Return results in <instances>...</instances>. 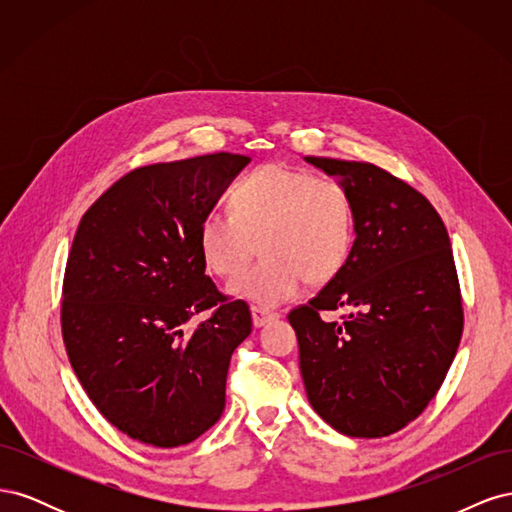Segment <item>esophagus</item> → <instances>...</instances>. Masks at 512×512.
<instances>
[{"instance_id": "esophagus-1", "label": "esophagus", "mask_w": 512, "mask_h": 512, "mask_svg": "<svg viewBox=\"0 0 512 512\" xmlns=\"http://www.w3.org/2000/svg\"><path fill=\"white\" fill-rule=\"evenodd\" d=\"M275 318H277V314H275V312H269V309L252 307V322H254V327H256V329L265 327L267 322H271V320H275Z\"/></svg>"}]
</instances>
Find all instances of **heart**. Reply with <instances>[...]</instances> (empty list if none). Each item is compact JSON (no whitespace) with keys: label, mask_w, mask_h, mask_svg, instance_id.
<instances>
[{"label":"heart","mask_w":512,"mask_h":512,"mask_svg":"<svg viewBox=\"0 0 512 512\" xmlns=\"http://www.w3.org/2000/svg\"><path fill=\"white\" fill-rule=\"evenodd\" d=\"M232 211H209L198 228L200 256L218 277H235L261 245L256 268L230 284V294L260 307L297 297L305 280L327 284L344 269L354 243L348 190L331 177L267 164L230 194Z\"/></svg>","instance_id":"heart-1"}]
</instances>
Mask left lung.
Wrapping results in <instances>:
<instances>
[{
    "mask_svg": "<svg viewBox=\"0 0 512 512\" xmlns=\"http://www.w3.org/2000/svg\"><path fill=\"white\" fill-rule=\"evenodd\" d=\"M352 200L354 243L344 269L288 320L299 339L307 399L333 429L382 438L436 397L463 331L446 226L429 200L367 162L307 156ZM342 308V321L320 313Z\"/></svg>",
    "mask_w": 512,
    "mask_h": 512,
    "instance_id": "left-lung-1",
    "label": "left lung"
}]
</instances>
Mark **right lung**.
I'll list each match as a JSON object with an SVG mask.
<instances>
[{
    "label": "right lung",
    "instance_id": "obj_1",
    "mask_svg": "<svg viewBox=\"0 0 512 512\" xmlns=\"http://www.w3.org/2000/svg\"><path fill=\"white\" fill-rule=\"evenodd\" d=\"M247 164L209 153L136 168L76 230L61 301L66 352L94 406L132 440L175 448L224 412L230 356L252 314L205 275L198 228ZM203 311L210 318L190 328Z\"/></svg>",
    "mask_w": 512,
    "mask_h": 512
}]
</instances>
